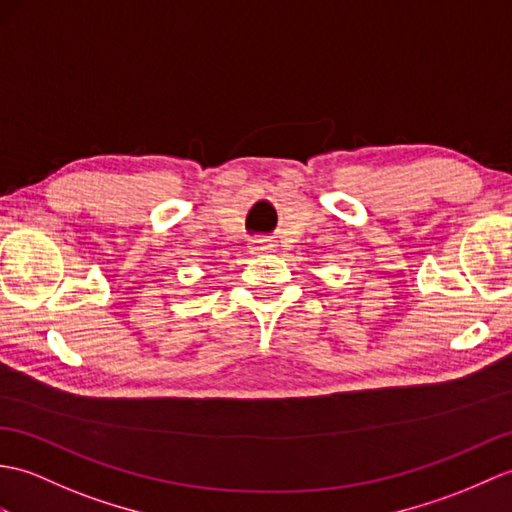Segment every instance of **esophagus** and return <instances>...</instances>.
Returning a JSON list of instances; mask_svg holds the SVG:
<instances>
[{"instance_id": "1", "label": "esophagus", "mask_w": 512, "mask_h": 512, "mask_svg": "<svg viewBox=\"0 0 512 512\" xmlns=\"http://www.w3.org/2000/svg\"><path fill=\"white\" fill-rule=\"evenodd\" d=\"M272 246H275V244H272L270 240H266V237H259V240H253L251 242V251L253 253H270L272 251Z\"/></svg>"}]
</instances>
